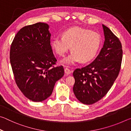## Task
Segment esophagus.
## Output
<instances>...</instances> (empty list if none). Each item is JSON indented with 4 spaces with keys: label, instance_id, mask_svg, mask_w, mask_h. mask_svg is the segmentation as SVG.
<instances>
[{
    "label": "esophagus",
    "instance_id": "obj_1",
    "mask_svg": "<svg viewBox=\"0 0 131 131\" xmlns=\"http://www.w3.org/2000/svg\"><path fill=\"white\" fill-rule=\"evenodd\" d=\"M71 70L70 69H69L68 68H65V73L66 74H70L71 73Z\"/></svg>",
    "mask_w": 131,
    "mask_h": 131
}]
</instances>
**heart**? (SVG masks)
I'll return each mask as SVG.
<instances>
[{
    "instance_id": "b5f03b06",
    "label": "heart",
    "mask_w": 131,
    "mask_h": 131,
    "mask_svg": "<svg viewBox=\"0 0 131 131\" xmlns=\"http://www.w3.org/2000/svg\"><path fill=\"white\" fill-rule=\"evenodd\" d=\"M101 44L100 35L80 27L68 29L62 33V37H55L51 41L52 48L61 57H63L72 47V52L62 61L66 64L91 61L96 56Z\"/></svg>"
}]
</instances>
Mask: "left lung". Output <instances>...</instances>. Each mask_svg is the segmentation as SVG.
<instances>
[{
    "label": "left lung",
    "mask_w": 131,
    "mask_h": 131,
    "mask_svg": "<svg viewBox=\"0 0 131 131\" xmlns=\"http://www.w3.org/2000/svg\"><path fill=\"white\" fill-rule=\"evenodd\" d=\"M105 40L100 53L89 65L73 72V90L81 103L92 105L107 94L118 77L123 59L122 44L107 26L102 25Z\"/></svg>",
    "instance_id": "left-lung-1"
}]
</instances>
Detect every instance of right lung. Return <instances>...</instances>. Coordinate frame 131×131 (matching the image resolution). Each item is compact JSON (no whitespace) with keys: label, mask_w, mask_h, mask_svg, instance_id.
Returning a JSON list of instances; mask_svg holds the SVG:
<instances>
[{"label":"right lung","mask_w":131,"mask_h":131,"mask_svg":"<svg viewBox=\"0 0 131 131\" xmlns=\"http://www.w3.org/2000/svg\"><path fill=\"white\" fill-rule=\"evenodd\" d=\"M48 24L38 23L22 28L10 47V60L15 81L23 94L34 102H41L51 95L56 81L64 75L62 66L50 44Z\"/></svg>","instance_id":"right-lung-1"}]
</instances>
